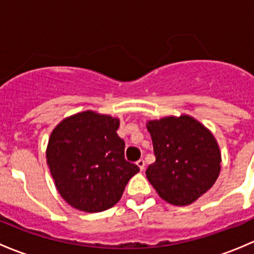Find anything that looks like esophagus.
Wrapping results in <instances>:
<instances>
[{
  "label": "esophagus",
  "instance_id": "obj_1",
  "mask_svg": "<svg viewBox=\"0 0 254 254\" xmlns=\"http://www.w3.org/2000/svg\"><path fill=\"white\" fill-rule=\"evenodd\" d=\"M136 165L139 166V168H140V170H141V171L145 170V161H143L142 158H140V160L137 161V162H136Z\"/></svg>",
  "mask_w": 254,
  "mask_h": 254
}]
</instances>
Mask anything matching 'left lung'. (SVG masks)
Returning <instances> with one entry per match:
<instances>
[{
  "instance_id": "8db88e82",
  "label": "left lung",
  "mask_w": 254,
  "mask_h": 254,
  "mask_svg": "<svg viewBox=\"0 0 254 254\" xmlns=\"http://www.w3.org/2000/svg\"><path fill=\"white\" fill-rule=\"evenodd\" d=\"M156 161L146 177L163 200L173 205L195 201L220 173L219 146L204 125L188 115L147 123Z\"/></svg>"
}]
</instances>
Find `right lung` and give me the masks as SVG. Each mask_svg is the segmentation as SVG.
<instances>
[{
	"mask_svg": "<svg viewBox=\"0 0 254 254\" xmlns=\"http://www.w3.org/2000/svg\"><path fill=\"white\" fill-rule=\"evenodd\" d=\"M119 119L87 111L60 123L49 139L47 162L60 195L76 209L99 212L120 200L140 171L124 157Z\"/></svg>",
	"mask_w": 254,
	"mask_h": 254,
	"instance_id": "obj_1",
	"label": "right lung"
}]
</instances>
